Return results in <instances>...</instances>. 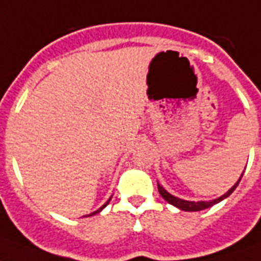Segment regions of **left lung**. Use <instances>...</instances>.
Returning a JSON list of instances; mask_svg holds the SVG:
<instances>
[{"label": "left lung", "mask_w": 261, "mask_h": 261, "mask_svg": "<svg viewBox=\"0 0 261 261\" xmlns=\"http://www.w3.org/2000/svg\"><path fill=\"white\" fill-rule=\"evenodd\" d=\"M242 176H243V173H242ZM242 176L239 177V180L235 183V186H232V189H230V190H228V192L225 193L224 196H221L219 198H215V200H213V201H197V202L196 201H186V200H181V198H177V197L169 194V193L165 190L164 187L159 186V185H158V192L161 196L164 197V200H166V201L169 202V204L175 205V207L180 208V210H183V211H201V210H205V208L213 207L214 204L222 201L224 198H226L228 196H230V194H232V192H233L236 187H238V185H239Z\"/></svg>", "instance_id": "obj_1"}]
</instances>
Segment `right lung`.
<instances>
[{
  "label": "right lung",
  "mask_w": 261,
  "mask_h": 261,
  "mask_svg": "<svg viewBox=\"0 0 261 261\" xmlns=\"http://www.w3.org/2000/svg\"><path fill=\"white\" fill-rule=\"evenodd\" d=\"M110 198H112V197H110ZM110 198H109V201H110ZM109 201H108V202H106V204H103L102 207L99 208V210H96V211H95V213H92V214H89V215H95V214H97V213H100V211H102L103 208H105V207H106V205H108V204H109Z\"/></svg>",
  "instance_id": "obj_1"
}]
</instances>
